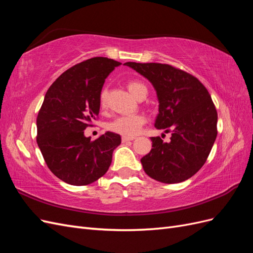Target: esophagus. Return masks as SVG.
<instances>
[{
	"label": "esophagus",
	"mask_w": 253,
	"mask_h": 253,
	"mask_svg": "<svg viewBox=\"0 0 253 253\" xmlns=\"http://www.w3.org/2000/svg\"><path fill=\"white\" fill-rule=\"evenodd\" d=\"M135 137H127V136H122V142H126V141H131L134 140Z\"/></svg>",
	"instance_id": "34e87169"
}]
</instances>
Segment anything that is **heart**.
<instances>
[{"label":"heart","instance_id":"1","mask_svg":"<svg viewBox=\"0 0 253 253\" xmlns=\"http://www.w3.org/2000/svg\"><path fill=\"white\" fill-rule=\"evenodd\" d=\"M127 88L136 99L142 93V91H148L147 87L143 83L137 80H132L127 82ZM100 106L104 109L106 106V90L103 89L100 94ZM145 117L143 115L137 114L131 115V116H121L114 119L109 124V129L114 133L119 135H124L127 137H133L140 132L141 127L145 124Z\"/></svg>","mask_w":253,"mask_h":253}]
</instances>
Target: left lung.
<instances>
[{"instance_id": "1", "label": "left lung", "mask_w": 253, "mask_h": 253, "mask_svg": "<svg viewBox=\"0 0 253 253\" xmlns=\"http://www.w3.org/2000/svg\"><path fill=\"white\" fill-rule=\"evenodd\" d=\"M154 86L159 113L155 127L171 132L169 142L152 137V150L141 158L144 172L165 183L185 181L200 171L217 135V112L204 84L169 64L126 62Z\"/></svg>"}]
</instances>
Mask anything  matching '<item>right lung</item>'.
Returning a JSON list of instances; mask_svg holds the SVG:
<instances>
[{"label": "right lung", "instance_id": "right-lung-1", "mask_svg": "<svg viewBox=\"0 0 253 253\" xmlns=\"http://www.w3.org/2000/svg\"><path fill=\"white\" fill-rule=\"evenodd\" d=\"M120 64L90 58L68 68L45 94L37 117V143L48 169L66 183L86 186L100 178L121 143L120 135L112 132L93 141L84 136L99 114L106 77Z\"/></svg>", "mask_w": 253, "mask_h": 253}]
</instances>
